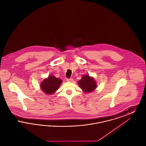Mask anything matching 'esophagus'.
I'll return each instance as SVG.
<instances>
[{"mask_svg":"<svg viewBox=\"0 0 146 146\" xmlns=\"http://www.w3.org/2000/svg\"><path fill=\"white\" fill-rule=\"evenodd\" d=\"M67 81L68 82H70V83H72V82H73V79L72 78L67 79Z\"/></svg>","mask_w":146,"mask_h":146,"instance_id":"34e87169","label":"esophagus"}]
</instances>
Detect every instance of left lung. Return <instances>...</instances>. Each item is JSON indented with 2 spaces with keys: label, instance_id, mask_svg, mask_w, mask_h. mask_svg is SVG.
I'll return each mask as SVG.
<instances>
[{
  "label": "left lung",
  "instance_id": "left-lung-1",
  "mask_svg": "<svg viewBox=\"0 0 146 146\" xmlns=\"http://www.w3.org/2000/svg\"><path fill=\"white\" fill-rule=\"evenodd\" d=\"M78 84L85 93H90L97 88V83L95 79L87 74L83 75Z\"/></svg>",
  "mask_w": 146,
  "mask_h": 146
}]
</instances>
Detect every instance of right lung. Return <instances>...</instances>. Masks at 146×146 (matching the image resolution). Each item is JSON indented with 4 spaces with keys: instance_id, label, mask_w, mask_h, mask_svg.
<instances>
[{
    "instance_id": "add662e5",
    "label": "right lung",
    "mask_w": 146,
    "mask_h": 146,
    "mask_svg": "<svg viewBox=\"0 0 146 146\" xmlns=\"http://www.w3.org/2000/svg\"><path fill=\"white\" fill-rule=\"evenodd\" d=\"M62 82V79L57 78L54 76H49L41 82L40 87L42 91L45 94L51 95L59 89Z\"/></svg>"
}]
</instances>
